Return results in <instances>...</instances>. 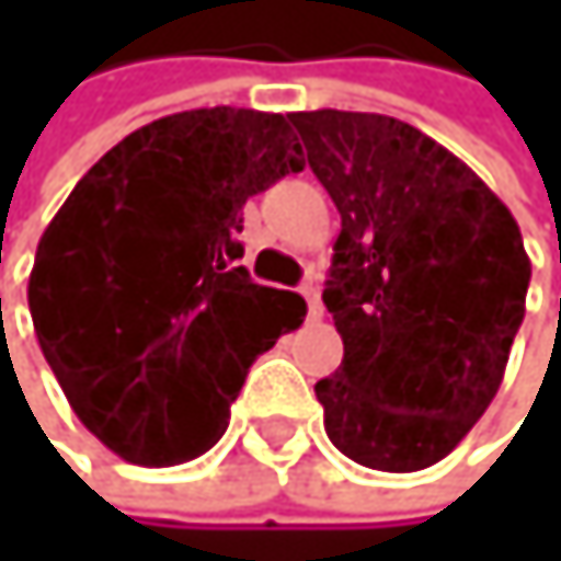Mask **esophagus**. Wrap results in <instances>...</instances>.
<instances>
[{
  "label": "esophagus",
  "instance_id": "obj_1",
  "mask_svg": "<svg viewBox=\"0 0 561 561\" xmlns=\"http://www.w3.org/2000/svg\"><path fill=\"white\" fill-rule=\"evenodd\" d=\"M302 299H306V306H309V319H322V302H319V289H316V283H302Z\"/></svg>",
  "mask_w": 561,
  "mask_h": 561
}]
</instances>
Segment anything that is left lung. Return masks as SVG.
<instances>
[{"label": "left lung", "mask_w": 561, "mask_h": 561, "mask_svg": "<svg viewBox=\"0 0 561 561\" xmlns=\"http://www.w3.org/2000/svg\"><path fill=\"white\" fill-rule=\"evenodd\" d=\"M289 121L343 218L322 289L343 363L316 383L322 424L363 468H431L502 387L531 278L518 221L461 158L397 117Z\"/></svg>", "instance_id": "1"}]
</instances>
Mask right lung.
<instances>
[{
  "mask_svg": "<svg viewBox=\"0 0 561 561\" xmlns=\"http://www.w3.org/2000/svg\"><path fill=\"white\" fill-rule=\"evenodd\" d=\"M302 164L283 114L202 106L127 134L46 225L36 340L124 461L171 468L215 447L255 356L302 322V296L239 265L242 205Z\"/></svg>",
  "mask_w": 561,
  "mask_h": 561,
  "instance_id": "add662e5",
  "label": "right lung"
}]
</instances>
